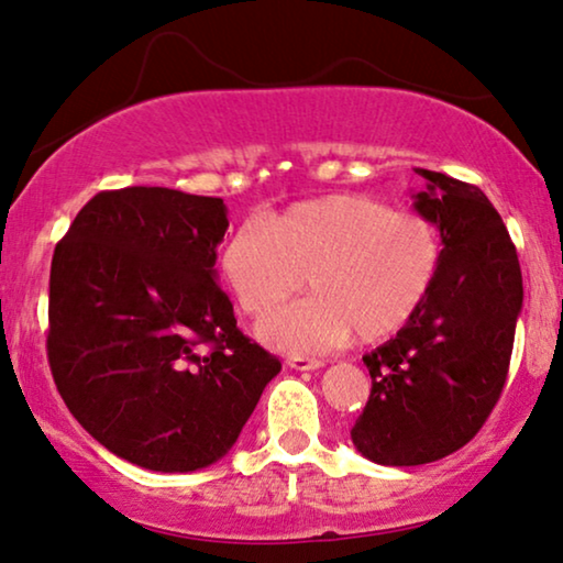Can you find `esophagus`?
I'll return each mask as SVG.
<instances>
[{
    "instance_id": "34e87169",
    "label": "esophagus",
    "mask_w": 563,
    "mask_h": 563,
    "mask_svg": "<svg viewBox=\"0 0 563 563\" xmlns=\"http://www.w3.org/2000/svg\"><path fill=\"white\" fill-rule=\"evenodd\" d=\"M290 369H298V372H311V369H319L323 367L321 360H313V357H303V354H290L288 360H285Z\"/></svg>"
}]
</instances>
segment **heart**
Here are the masks:
<instances>
[{
    "mask_svg": "<svg viewBox=\"0 0 563 563\" xmlns=\"http://www.w3.org/2000/svg\"><path fill=\"white\" fill-rule=\"evenodd\" d=\"M441 267L431 219L360 194L292 203L267 221L247 219L221 250L236 306L265 319L302 287L311 299L267 319L260 339L292 354L350 342H383L421 311Z\"/></svg>",
    "mask_w": 563,
    "mask_h": 563,
    "instance_id": "obj_1",
    "label": "heart"
}]
</instances>
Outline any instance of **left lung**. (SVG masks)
<instances>
[{"label": "left lung", "mask_w": 563, "mask_h": 563, "mask_svg": "<svg viewBox=\"0 0 563 563\" xmlns=\"http://www.w3.org/2000/svg\"><path fill=\"white\" fill-rule=\"evenodd\" d=\"M418 213L441 234L437 283L416 319L364 354L369 400L352 429L362 456L429 464L470 443L508 377L522 275L500 213L477 186L421 170Z\"/></svg>", "instance_id": "8db88e82"}]
</instances>
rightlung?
Returning a JSON list of instances; mask_svg holds the SVG:
<instances>
[{"label":"right lung","instance_id":"1","mask_svg":"<svg viewBox=\"0 0 563 563\" xmlns=\"http://www.w3.org/2000/svg\"><path fill=\"white\" fill-rule=\"evenodd\" d=\"M227 227L221 199L132 186L93 196L55 244V387L101 446L145 470L219 462L280 372L217 283Z\"/></svg>","mask_w":563,"mask_h":563}]
</instances>
